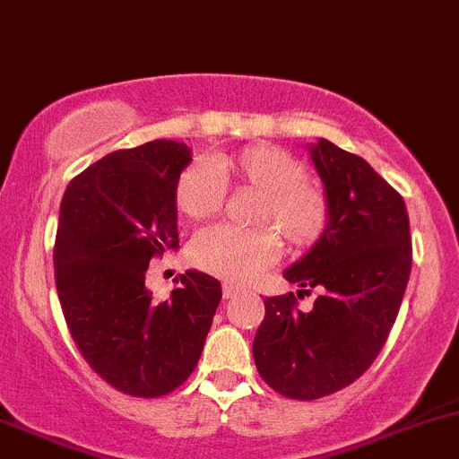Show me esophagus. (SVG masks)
Segmentation results:
<instances>
[{
  "instance_id": "esophagus-1",
  "label": "esophagus",
  "mask_w": 459,
  "mask_h": 459,
  "mask_svg": "<svg viewBox=\"0 0 459 459\" xmlns=\"http://www.w3.org/2000/svg\"><path fill=\"white\" fill-rule=\"evenodd\" d=\"M238 293H240L238 284H234V282H225V284H223V298H225V299L234 298V295H238Z\"/></svg>"
}]
</instances>
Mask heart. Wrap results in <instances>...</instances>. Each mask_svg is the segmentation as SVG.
<instances>
[{
	"label": "heart",
	"instance_id": "heart-1",
	"mask_svg": "<svg viewBox=\"0 0 459 459\" xmlns=\"http://www.w3.org/2000/svg\"><path fill=\"white\" fill-rule=\"evenodd\" d=\"M304 175L307 166L290 151L251 144L219 157L212 166L205 161L186 166L175 184V204L190 219H208L223 205L225 184L247 186L260 192L254 205L255 223L273 224L290 247L307 249L326 230L328 201ZM273 229L212 225L192 243V260L219 278L247 282L280 255V238Z\"/></svg>",
	"mask_w": 459,
	"mask_h": 459
}]
</instances>
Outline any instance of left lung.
<instances>
[{
    "instance_id": "left-lung-1",
    "label": "left lung",
    "mask_w": 459,
    "mask_h": 459,
    "mask_svg": "<svg viewBox=\"0 0 459 459\" xmlns=\"http://www.w3.org/2000/svg\"><path fill=\"white\" fill-rule=\"evenodd\" d=\"M308 155L324 184L328 223L284 278L293 293L264 298L254 339L260 377L282 396L315 401L357 381L372 366L396 322L409 271L411 236L403 196L363 157L319 137Z\"/></svg>"
}]
</instances>
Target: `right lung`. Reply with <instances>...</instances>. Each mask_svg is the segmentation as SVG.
I'll list each match as a JSON object with an SVG mask.
<instances>
[{
  "label": "right lung",
  "mask_w": 459,
  "mask_h": 459,
  "mask_svg": "<svg viewBox=\"0 0 459 459\" xmlns=\"http://www.w3.org/2000/svg\"><path fill=\"white\" fill-rule=\"evenodd\" d=\"M190 161L184 142L152 140L102 157L63 195L54 245L63 315L85 361L131 396H164L190 377L223 295L195 269L161 304L144 284L152 255L179 249L175 184Z\"/></svg>",
  "instance_id": "add662e5"
}]
</instances>
